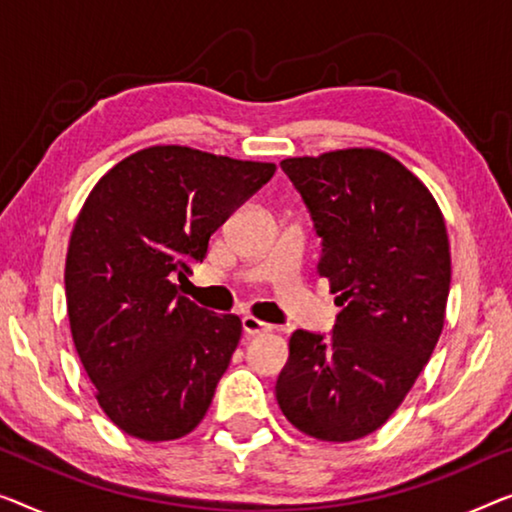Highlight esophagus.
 <instances>
[{"label":"esophagus","mask_w":512,"mask_h":512,"mask_svg":"<svg viewBox=\"0 0 512 512\" xmlns=\"http://www.w3.org/2000/svg\"><path fill=\"white\" fill-rule=\"evenodd\" d=\"M241 326H243V333L246 335H262V333H271L273 326L262 322V319H257L253 315H246L241 319Z\"/></svg>","instance_id":"34e87169"}]
</instances>
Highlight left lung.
I'll return each instance as SVG.
<instances>
[{"label": "left lung", "mask_w": 512, "mask_h": 512, "mask_svg": "<svg viewBox=\"0 0 512 512\" xmlns=\"http://www.w3.org/2000/svg\"><path fill=\"white\" fill-rule=\"evenodd\" d=\"M280 167L322 236L317 273L342 310L329 338L292 333L276 398L308 437H368L407 398L444 329V216L425 183L379 149L285 158Z\"/></svg>", "instance_id": "left-lung-1"}]
</instances>
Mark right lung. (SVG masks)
Segmentation results:
<instances>
[{"instance_id":"right-lung-1","label":"right lung","mask_w":512,"mask_h":512,"mask_svg":"<svg viewBox=\"0 0 512 512\" xmlns=\"http://www.w3.org/2000/svg\"><path fill=\"white\" fill-rule=\"evenodd\" d=\"M276 165L177 144L137 151L82 204L66 253L73 345L105 416L142 441H172L207 414L241 319L179 294L172 273L207 257L211 234Z\"/></svg>"}]
</instances>
